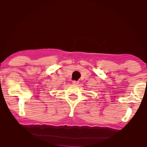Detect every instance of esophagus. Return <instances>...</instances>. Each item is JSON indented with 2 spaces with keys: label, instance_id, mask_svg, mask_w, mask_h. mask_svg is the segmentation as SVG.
<instances>
[{
  "label": "esophagus",
  "instance_id": "obj_1",
  "mask_svg": "<svg viewBox=\"0 0 147 147\" xmlns=\"http://www.w3.org/2000/svg\"><path fill=\"white\" fill-rule=\"evenodd\" d=\"M73 84H74V85H77V84H79V82L78 81L74 80V81H73Z\"/></svg>",
  "mask_w": 147,
  "mask_h": 147
}]
</instances>
